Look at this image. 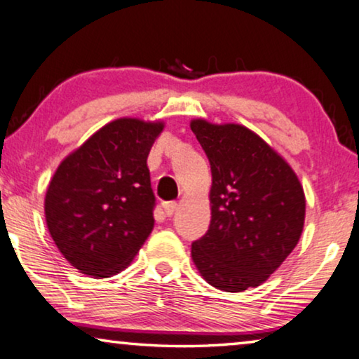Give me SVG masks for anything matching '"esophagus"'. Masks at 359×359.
Wrapping results in <instances>:
<instances>
[{
    "label": "esophagus",
    "instance_id": "obj_1",
    "mask_svg": "<svg viewBox=\"0 0 359 359\" xmlns=\"http://www.w3.org/2000/svg\"><path fill=\"white\" fill-rule=\"evenodd\" d=\"M164 208V212H166V215H172L175 212V209H177V203L175 201H168L163 204Z\"/></svg>",
    "mask_w": 359,
    "mask_h": 359
}]
</instances>
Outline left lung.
Masks as SVG:
<instances>
[{
    "label": "left lung",
    "mask_w": 359,
    "mask_h": 359,
    "mask_svg": "<svg viewBox=\"0 0 359 359\" xmlns=\"http://www.w3.org/2000/svg\"><path fill=\"white\" fill-rule=\"evenodd\" d=\"M190 128L212 172L209 230L191 244V259L220 291L257 287L300 240L302 185L291 166L241 124L193 119Z\"/></svg>",
    "instance_id": "8db88e82"
}]
</instances>
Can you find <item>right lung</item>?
Masks as SVG:
<instances>
[{
  "mask_svg": "<svg viewBox=\"0 0 359 359\" xmlns=\"http://www.w3.org/2000/svg\"><path fill=\"white\" fill-rule=\"evenodd\" d=\"M163 128L159 121L115 119L57 168L44 198L48 230L84 275H116L151 233L156 200L147 158Z\"/></svg>",
  "mask_w": 359,
  "mask_h": 359,
  "instance_id": "right-lung-1",
  "label": "right lung"
}]
</instances>
